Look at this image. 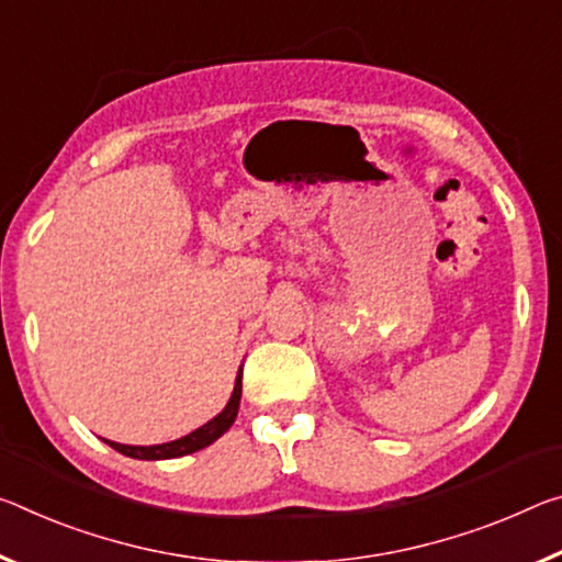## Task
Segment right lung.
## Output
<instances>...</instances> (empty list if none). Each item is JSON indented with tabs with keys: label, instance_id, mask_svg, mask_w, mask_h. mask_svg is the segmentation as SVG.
<instances>
[{
	"label": "right lung",
	"instance_id": "1",
	"mask_svg": "<svg viewBox=\"0 0 562 562\" xmlns=\"http://www.w3.org/2000/svg\"><path fill=\"white\" fill-rule=\"evenodd\" d=\"M239 397H243V375H237L233 397H229L227 407L222 409L217 417H212L207 425L198 427V430L184 435V438L165 442V445H149V448H139V445H120V442H112V440H106V445H110V448H114L117 452H122V456L137 458V460H169V458L190 456V452H198L202 448H207V445H212L217 438H222V435H225L229 427H233L235 417H237V409H239Z\"/></svg>",
	"mask_w": 562,
	"mask_h": 562
}]
</instances>
